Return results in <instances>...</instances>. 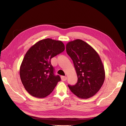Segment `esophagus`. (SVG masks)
<instances>
[{
	"instance_id": "obj_1",
	"label": "esophagus",
	"mask_w": 126,
	"mask_h": 126,
	"mask_svg": "<svg viewBox=\"0 0 126 126\" xmlns=\"http://www.w3.org/2000/svg\"><path fill=\"white\" fill-rule=\"evenodd\" d=\"M66 79H67V77H66V76H61V79L63 81H65L66 80Z\"/></svg>"
}]
</instances>
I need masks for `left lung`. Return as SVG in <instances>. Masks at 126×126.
Listing matches in <instances>:
<instances>
[{
  "instance_id": "1",
  "label": "left lung",
  "mask_w": 126,
  "mask_h": 126,
  "mask_svg": "<svg viewBox=\"0 0 126 126\" xmlns=\"http://www.w3.org/2000/svg\"><path fill=\"white\" fill-rule=\"evenodd\" d=\"M66 51L73 61L78 81L69 89L80 98L87 99L97 93L105 79L104 65L100 56L89 44L81 39L69 42Z\"/></svg>"
}]
</instances>
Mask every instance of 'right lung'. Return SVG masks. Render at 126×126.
Returning <instances> with one entry per match:
<instances>
[{
  "instance_id": "add662e5",
  "label": "right lung",
  "mask_w": 126,
  "mask_h": 126,
  "mask_svg": "<svg viewBox=\"0 0 126 126\" xmlns=\"http://www.w3.org/2000/svg\"><path fill=\"white\" fill-rule=\"evenodd\" d=\"M64 50L62 41L47 38L37 42L28 50L19 74L22 84L31 95L44 98L52 92L61 78L55 75L50 60Z\"/></svg>"
}]
</instances>
